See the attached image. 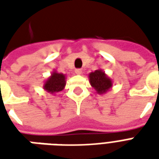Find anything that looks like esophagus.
Masks as SVG:
<instances>
[{
	"instance_id": "34e87169",
	"label": "esophagus",
	"mask_w": 159,
	"mask_h": 159,
	"mask_svg": "<svg viewBox=\"0 0 159 159\" xmlns=\"http://www.w3.org/2000/svg\"><path fill=\"white\" fill-rule=\"evenodd\" d=\"M75 72H76V75H81V74L83 73V71H82V70L81 69H76V70H75Z\"/></svg>"
}]
</instances>
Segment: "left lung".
<instances>
[{
  "mask_svg": "<svg viewBox=\"0 0 159 159\" xmlns=\"http://www.w3.org/2000/svg\"><path fill=\"white\" fill-rule=\"evenodd\" d=\"M90 85L95 89L97 93L104 94L107 93L112 88V80L103 71L99 69L89 74Z\"/></svg>",
  "mask_w": 159,
  "mask_h": 159,
  "instance_id": "left-lung-1",
  "label": "left lung"
}]
</instances>
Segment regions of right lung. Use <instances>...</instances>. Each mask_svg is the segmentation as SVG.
Segmentation results:
<instances>
[{
    "label": "right lung",
    "mask_w": 159,
    "mask_h": 159,
    "mask_svg": "<svg viewBox=\"0 0 159 159\" xmlns=\"http://www.w3.org/2000/svg\"><path fill=\"white\" fill-rule=\"evenodd\" d=\"M66 76L63 73H59L53 70L43 84V89L51 94H54L62 91L66 84Z\"/></svg>",
    "instance_id": "obj_1"
}]
</instances>
